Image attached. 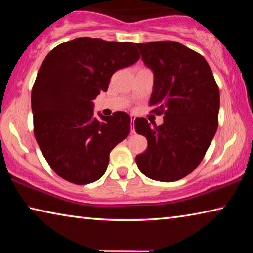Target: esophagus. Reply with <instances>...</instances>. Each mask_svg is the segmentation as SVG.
<instances>
[{
  "instance_id": "esophagus-1",
  "label": "esophagus",
  "mask_w": 253,
  "mask_h": 253,
  "mask_svg": "<svg viewBox=\"0 0 253 253\" xmlns=\"http://www.w3.org/2000/svg\"><path fill=\"white\" fill-rule=\"evenodd\" d=\"M130 122H131V134H134L135 129H134V123H135V116L130 117Z\"/></svg>"
}]
</instances>
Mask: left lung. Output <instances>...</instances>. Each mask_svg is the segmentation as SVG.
<instances>
[{
	"label": "left lung",
	"instance_id": "left-lung-1",
	"mask_svg": "<svg viewBox=\"0 0 253 253\" xmlns=\"http://www.w3.org/2000/svg\"><path fill=\"white\" fill-rule=\"evenodd\" d=\"M154 71L151 113L164 123L135 119V130L148 146L136 156L140 172L161 182L178 181L202 162L219 125L220 91L203 55L175 41L137 43Z\"/></svg>",
	"mask_w": 253,
	"mask_h": 253
}]
</instances>
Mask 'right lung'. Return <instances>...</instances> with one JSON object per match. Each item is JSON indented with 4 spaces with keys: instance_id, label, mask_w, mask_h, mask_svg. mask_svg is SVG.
Segmentation results:
<instances>
[{
    "instance_id": "obj_1",
    "label": "right lung",
    "mask_w": 253,
    "mask_h": 253,
    "mask_svg": "<svg viewBox=\"0 0 253 253\" xmlns=\"http://www.w3.org/2000/svg\"><path fill=\"white\" fill-rule=\"evenodd\" d=\"M139 59L131 42L77 38L46 55L31 92L33 131L50 168L84 185L105 174L109 154L130 131L123 111L93 117L92 100L107 91L111 76Z\"/></svg>"
}]
</instances>
